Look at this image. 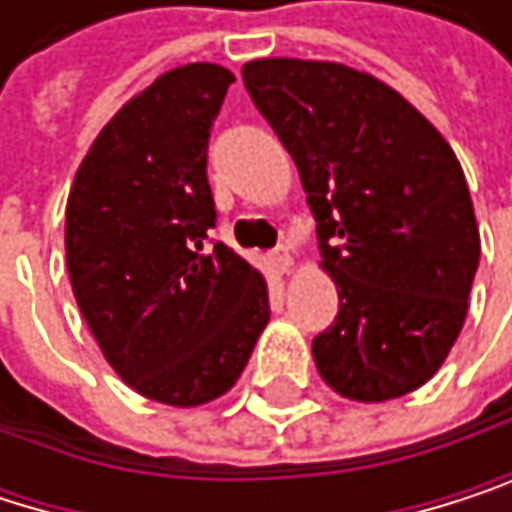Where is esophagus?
Masks as SVG:
<instances>
[{"instance_id": "1", "label": "esophagus", "mask_w": 512, "mask_h": 512, "mask_svg": "<svg viewBox=\"0 0 512 512\" xmlns=\"http://www.w3.org/2000/svg\"><path fill=\"white\" fill-rule=\"evenodd\" d=\"M271 265H274L277 274H289V268H292V253H289V247H277V250L271 253Z\"/></svg>"}]
</instances>
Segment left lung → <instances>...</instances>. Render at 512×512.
<instances>
[{"label": "left lung", "instance_id": "left-lung-1", "mask_svg": "<svg viewBox=\"0 0 512 512\" xmlns=\"http://www.w3.org/2000/svg\"><path fill=\"white\" fill-rule=\"evenodd\" d=\"M247 93L298 165L335 326L316 371L350 401H392L450 356L480 262L465 171L446 138L389 84L326 59H253Z\"/></svg>", "mask_w": 512, "mask_h": 512}]
</instances>
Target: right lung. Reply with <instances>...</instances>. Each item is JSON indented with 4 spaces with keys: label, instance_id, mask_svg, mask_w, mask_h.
<instances>
[{
    "label": "right lung",
    "instance_id": "right-lung-1",
    "mask_svg": "<svg viewBox=\"0 0 512 512\" xmlns=\"http://www.w3.org/2000/svg\"><path fill=\"white\" fill-rule=\"evenodd\" d=\"M232 81L214 62L159 75L96 135L66 205L69 277L99 350L168 407L226 395L271 316L265 277L208 247V138Z\"/></svg>",
    "mask_w": 512,
    "mask_h": 512
}]
</instances>
